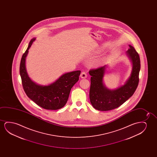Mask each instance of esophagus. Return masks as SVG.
<instances>
[{
	"label": "esophagus",
	"mask_w": 157,
	"mask_h": 157,
	"mask_svg": "<svg viewBox=\"0 0 157 157\" xmlns=\"http://www.w3.org/2000/svg\"><path fill=\"white\" fill-rule=\"evenodd\" d=\"M87 77V73H86V72H82V73L80 74V77L82 78H83V79H85V78H86Z\"/></svg>",
	"instance_id": "1"
}]
</instances>
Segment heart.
Listing matches in <instances>:
<instances>
[{
  "label": "heart",
  "instance_id": "1",
  "mask_svg": "<svg viewBox=\"0 0 157 157\" xmlns=\"http://www.w3.org/2000/svg\"><path fill=\"white\" fill-rule=\"evenodd\" d=\"M100 63H101V60H98V61H97L96 63H97V64H99Z\"/></svg>",
  "mask_w": 157,
  "mask_h": 157
}]
</instances>
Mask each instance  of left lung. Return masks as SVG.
<instances>
[{
	"label": "left lung",
	"instance_id": "8db88e82",
	"mask_svg": "<svg viewBox=\"0 0 157 157\" xmlns=\"http://www.w3.org/2000/svg\"><path fill=\"white\" fill-rule=\"evenodd\" d=\"M130 49L126 54L132 63V71L129 78L122 86L114 90L105 87L103 82L107 65L97 69L90 70V99L95 109L100 111H107L120 107L132 97L137 87L140 69V56L135 48L129 45Z\"/></svg>",
	"mask_w": 157,
	"mask_h": 157
}]
</instances>
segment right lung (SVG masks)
I'll return each mask as SVG.
<instances>
[{
  "label": "right lung",
  "instance_id": "add662e5",
  "mask_svg": "<svg viewBox=\"0 0 157 157\" xmlns=\"http://www.w3.org/2000/svg\"><path fill=\"white\" fill-rule=\"evenodd\" d=\"M35 40L34 37L30 40L21 59L20 75L23 88L28 98L39 106L45 109H59L66 105L71 88L78 81L81 71L64 73L48 85H41L32 81L27 71L26 60L28 50Z\"/></svg>",
  "mask_w": 157,
  "mask_h": 157
}]
</instances>
